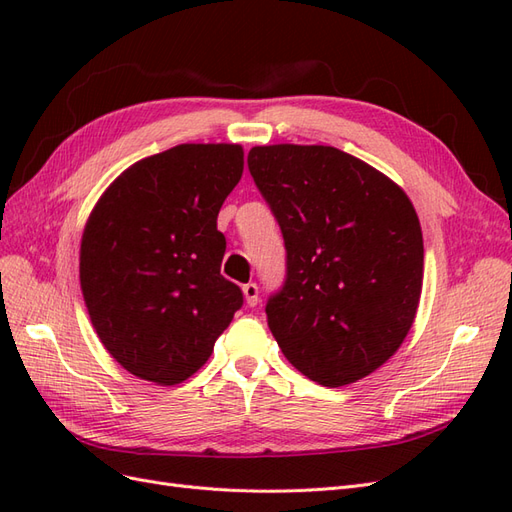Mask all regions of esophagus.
<instances>
[{"instance_id":"1","label":"esophagus","mask_w":512,"mask_h":512,"mask_svg":"<svg viewBox=\"0 0 512 512\" xmlns=\"http://www.w3.org/2000/svg\"><path fill=\"white\" fill-rule=\"evenodd\" d=\"M243 297H245V303H247V305L254 307V305L258 303V286H256L254 282L245 284V286H243Z\"/></svg>"}]
</instances>
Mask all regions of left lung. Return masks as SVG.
I'll return each instance as SVG.
<instances>
[{"instance_id":"obj_1","label":"left lung","mask_w":512,"mask_h":512,"mask_svg":"<svg viewBox=\"0 0 512 512\" xmlns=\"http://www.w3.org/2000/svg\"><path fill=\"white\" fill-rule=\"evenodd\" d=\"M286 243V284L269 329L322 386L369 376L404 344L423 290V232L408 194L374 166L324 145L247 153Z\"/></svg>"}]
</instances>
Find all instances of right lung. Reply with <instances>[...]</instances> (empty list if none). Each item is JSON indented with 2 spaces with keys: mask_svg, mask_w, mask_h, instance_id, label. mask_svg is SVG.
<instances>
[{
  "mask_svg": "<svg viewBox=\"0 0 512 512\" xmlns=\"http://www.w3.org/2000/svg\"><path fill=\"white\" fill-rule=\"evenodd\" d=\"M243 175V147L185 143L108 185L81 239L79 277L91 324L130 374L188 380L243 305L220 273L218 213Z\"/></svg>",
  "mask_w": 512,
  "mask_h": 512,
  "instance_id": "right-lung-1",
  "label": "right lung"
}]
</instances>
